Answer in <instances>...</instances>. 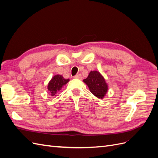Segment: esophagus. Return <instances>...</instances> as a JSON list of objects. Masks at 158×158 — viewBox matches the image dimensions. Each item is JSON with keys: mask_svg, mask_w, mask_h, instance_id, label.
<instances>
[{"mask_svg": "<svg viewBox=\"0 0 158 158\" xmlns=\"http://www.w3.org/2000/svg\"><path fill=\"white\" fill-rule=\"evenodd\" d=\"M73 78H76V79H81V78H82V76H81L80 74H78L75 75Z\"/></svg>", "mask_w": 158, "mask_h": 158, "instance_id": "obj_1", "label": "esophagus"}]
</instances>
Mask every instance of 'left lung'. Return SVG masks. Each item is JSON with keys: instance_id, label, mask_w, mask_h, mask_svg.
<instances>
[{"instance_id": "obj_1", "label": "left lung", "mask_w": 158, "mask_h": 158, "mask_svg": "<svg viewBox=\"0 0 158 158\" xmlns=\"http://www.w3.org/2000/svg\"><path fill=\"white\" fill-rule=\"evenodd\" d=\"M84 82L88 85L90 92L95 96L102 99L107 92V85L103 76L98 71H91Z\"/></svg>"}]
</instances>
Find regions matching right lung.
<instances>
[{"label": "right lung", "instance_id": "add662e5", "mask_svg": "<svg viewBox=\"0 0 158 158\" xmlns=\"http://www.w3.org/2000/svg\"><path fill=\"white\" fill-rule=\"evenodd\" d=\"M69 81V79H64L61 75H55L48 84V90L49 91V93L53 96Z\"/></svg>", "mask_w": 158, "mask_h": 158}]
</instances>
